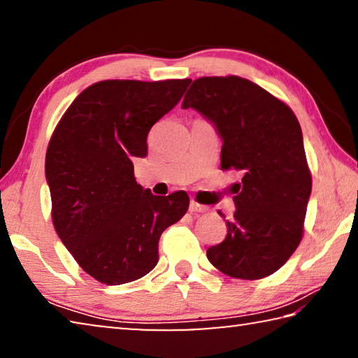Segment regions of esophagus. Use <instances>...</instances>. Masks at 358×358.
<instances>
[{
  "mask_svg": "<svg viewBox=\"0 0 358 358\" xmlns=\"http://www.w3.org/2000/svg\"><path fill=\"white\" fill-rule=\"evenodd\" d=\"M189 211H196V213H205V211H208V207H205V205H201V203L192 201L189 203Z\"/></svg>",
  "mask_w": 358,
  "mask_h": 358,
  "instance_id": "obj_1",
  "label": "esophagus"
}]
</instances>
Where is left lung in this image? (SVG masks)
I'll return each instance as SVG.
<instances>
[{"instance_id":"obj_1","label":"left lung","mask_w":358,"mask_h":358,"mask_svg":"<svg viewBox=\"0 0 358 358\" xmlns=\"http://www.w3.org/2000/svg\"><path fill=\"white\" fill-rule=\"evenodd\" d=\"M181 106L216 126L221 169L243 177L226 238L208 248V260L238 280L270 276L300 245L311 194L299 120L286 102L237 76L197 78Z\"/></svg>"}]
</instances>
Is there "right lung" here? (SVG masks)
I'll return each mask as SVG.
<instances>
[{"label": "right lung", "mask_w": 358, "mask_h": 358, "mask_svg": "<svg viewBox=\"0 0 358 358\" xmlns=\"http://www.w3.org/2000/svg\"><path fill=\"white\" fill-rule=\"evenodd\" d=\"M189 82L93 83L48 142L53 226L82 270L107 286L150 273L159 260L161 234L189 207L185 191L161 197L143 189L132 164L147 156L151 126L178 104Z\"/></svg>", "instance_id": "right-lung-1"}]
</instances>
